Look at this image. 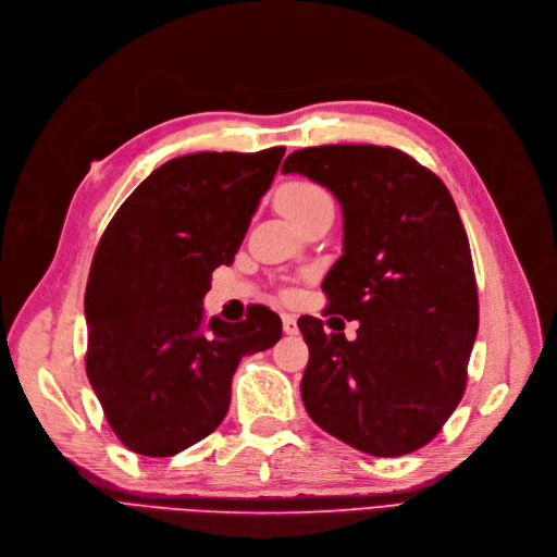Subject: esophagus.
<instances>
[{
	"mask_svg": "<svg viewBox=\"0 0 557 557\" xmlns=\"http://www.w3.org/2000/svg\"><path fill=\"white\" fill-rule=\"evenodd\" d=\"M281 320H283V333H285V335H297V333H299L297 317H295V314L283 312V314H281Z\"/></svg>",
	"mask_w": 557,
	"mask_h": 557,
	"instance_id": "esophagus-1",
	"label": "esophagus"
}]
</instances>
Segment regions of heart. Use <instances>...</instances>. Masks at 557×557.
<instances>
[{
  "label": "heart",
  "mask_w": 557,
  "mask_h": 557,
  "mask_svg": "<svg viewBox=\"0 0 557 557\" xmlns=\"http://www.w3.org/2000/svg\"><path fill=\"white\" fill-rule=\"evenodd\" d=\"M322 201H329V195L322 188H317V185L304 183V181L287 183L285 188L278 193V197H276L278 210L293 224L301 215H306L310 208H314L317 203H322Z\"/></svg>",
  "instance_id": "heart-1"
}]
</instances>
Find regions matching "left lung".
<instances>
[{
	"mask_svg": "<svg viewBox=\"0 0 557 557\" xmlns=\"http://www.w3.org/2000/svg\"><path fill=\"white\" fill-rule=\"evenodd\" d=\"M281 172L308 176L337 199L342 256L322 287L326 312L358 322L347 339L314 317L299 320L310 349L304 406L317 426L362 454L417 451L460 404L479 333V293L454 197L392 147H308L289 153Z\"/></svg>",
	"mask_w": 557,
	"mask_h": 557,
	"instance_id": "1",
	"label": "left lung"
}]
</instances>
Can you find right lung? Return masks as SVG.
Instances as JSON below:
<instances>
[{"label":"right lung","instance_id":"1","mask_svg":"<svg viewBox=\"0 0 557 557\" xmlns=\"http://www.w3.org/2000/svg\"><path fill=\"white\" fill-rule=\"evenodd\" d=\"M285 147L201 151L153 170L103 231L86 285L88 381L134 454L168 458L213 433L245 356L281 339L278 314L206 320L203 297L240 249Z\"/></svg>","mask_w":557,"mask_h":557}]
</instances>
